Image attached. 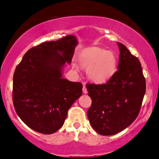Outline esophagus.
<instances>
[{
    "instance_id": "esophagus-1",
    "label": "esophagus",
    "mask_w": 159,
    "mask_h": 159,
    "mask_svg": "<svg viewBox=\"0 0 159 159\" xmlns=\"http://www.w3.org/2000/svg\"><path fill=\"white\" fill-rule=\"evenodd\" d=\"M83 93H84V94H87V93H88V91H87V89H86V87L85 86V85H83Z\"/></svg>"
}]
</instances>
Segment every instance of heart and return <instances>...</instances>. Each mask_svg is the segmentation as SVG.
Instances as JSON below:
<instances>
[{
  "instance_id": "obj_1",
  "label": "heart",
  "mask_w": 159,
  "mask_h": 159,
  "mask_svg": "<svg viewBox=\"0 0 159 159\" xmlns=\"http://www.w3.org/2000/svg\"><path fill=\"white\" fill-rule=\"evenodd\" d=\"M80 63L87 69L89 78L94 83L107 82L116 70L117 60L113 52L90 48L80 54Z\"/></svg>"
}]
</instances>
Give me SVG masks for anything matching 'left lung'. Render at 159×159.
Wrapping results in <instances>:
<instances>
[{
    "label": "left lung",
    "mask_w": 159,
    "mask_h": 159,
    "mask_svg": "<svg viewBox=\"0 0 159 159\" xmlns=\"http://www.w3.org/2000/svg\"><path fill=\"white\" fill-rule=\"evenodd\" d=\"M118 43V70L104 84H86L92 105L87 112L91 125L104 136L113 135L136 119L146 92V80L138 58Z\"/></svg>",
    "instance_id": "left-lung-1"
}]
</instances>
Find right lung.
<instances>
[{"mask_svg":"<svg viewBox=\"0 0 159 159\" xmlns=\"http://www.w3.org/2000/svg\"><path fill=\"white\" fill-rule=\"evenodd\" d=\"M77 43L73 35L43 43L27 52L16 68L14 108L22 122L35 131L56 132L82 95V83L62 78V69L65 63H71Z\"/></svg>","mask_w":159,"mask_h":159,"instance_id":"1","label":"right lung"}]
</instances>
